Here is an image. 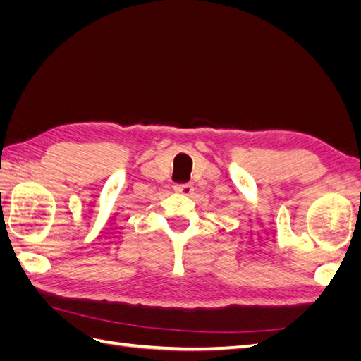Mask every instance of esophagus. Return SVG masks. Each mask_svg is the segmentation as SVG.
Listing matches in <instances>:
<instances>
[{"mask_svg": "<svg viewBox=\"0 0 361 361\" xmlns=\"http://www.w3.org/2000/svg\"><path fill=\"white\" fill-rule=\"evenodd\" d=\"M174 191L180 192L183 195H188L192 192V185L191 183H176L174 185Z\"/></svg>", "mask_w": 361, "mask_h": 361, "instance_id": "obj_1", "label": "esophagus"}]
</instances>
